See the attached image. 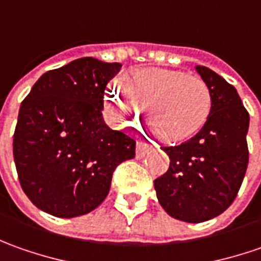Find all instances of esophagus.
<instances>
[{"label": "esophagus", "instance_id": "34e87169", "mask_svg": "<svg viewBox=\"0 0 261 261\" xmlns=\"http://www.w3.org/2000/svg\"><path fill=\"white\" fill-rule=\"evenodd\" d=\"M146 148H147V144H144V143H141V141H137V144H136V158H144V156H146Z\"/></svg>", "mask_w": 261, "mask_h": 261}]
</instances>
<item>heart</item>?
<instances>
[{
	"instance_id": "1",
	"label": "heart",
	"mask_w": 261,
	"mask_h": 261,
	"mask_svg": "<svg viewBox=\"0 0 261 261\" xmlns=\"http://www.w3.org/2000/svg\"><path fill=\"white\" fill-rule=\"evenodd\" d=\"M107 107L114 121L121 125L137 121L143 107H147L162 139L184 141L205 125L212 96L201 77L180 70L144 68L128 73L125 82L117 79L110 86Z\"/></svg>"
}]
</instances>
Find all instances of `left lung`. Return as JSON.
I'll return each mask as SVG.
<instances>
[{
  "label": "left lung",
  "instance_id": "obj_1",
  "mask_svg": "<svg viewBox=\"0 0 261 261\" xmlns=\"http://www.w3.org/2000/svg\"><path fill=\"white\" fill-rule=\"evenodd\" d=\"M211 91V114L192 139L163 147L169 170L154 180L159 203L176 220L218 217L237 196L248 165L250 117L237 89L206 66H195Z\"/></svg>",
  "mask_w": 261,
  "mask_h": 261
}]
</instances>
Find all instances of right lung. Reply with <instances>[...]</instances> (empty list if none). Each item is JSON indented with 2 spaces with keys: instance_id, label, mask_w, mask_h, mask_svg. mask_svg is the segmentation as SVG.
Instances as JSON below:
<instances>
[{
  "instance_id": "add662e5",
  "label": "right lung",
  "mask_w": 261,
  "mask_h": 261,
  "mask_svg": "<svg viewBox=\"0 0 261 261\" xmlns=\"http://www.w3.org/2000/svg\"><path fill=\"white\" fill-rule=\"evenodd\" d=\"M121 63L81 58L43 73L25 96L13 140L24 193L59 218L94 211L115 167L136 156V141L102 117L107 84Z\"/></svg>"
}]
</instances>
